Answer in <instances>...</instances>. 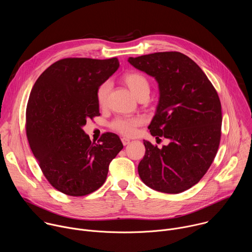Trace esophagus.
I'll return each mask as SVG.
<instances>
[{"instance_id":"34e87169","label":"esophagus","mask_w":252,"mask_h":252,"mask_svg":"<svg viewBox=\"0 0 252 252\" xmlns=\"http://www.w3.org/2000/svg\"><path fill=\"white\" fill-rule=\"evenodd\" d=\"M122 142H123V144L126 146V145H127V144L130 142V139L124 137V138H122Z\"/></svg>"}]
</instances>
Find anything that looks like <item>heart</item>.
I'll use <instances>...</instances> for the list:
<instances>
[{"label": "heart", "mask_w": 252, "mask_h": 252, "mask_svg": "<svg viewBox=\"0 0 252 252\" xmlns=\"http://www.w3.org/2000/svg\"><path fill=\"white\" fill-rule=\"evenodd\" d=\"M123 81L136 98H139L142 95H148L149 83L144 75L138 72H129L124 75ZM110 90L111 83L109 81L102 83L99 86L97 90V101L99 106L104 107L106 105ZM142 124L143 121L141 118H118L111 124V127L123 135L131 136L136 132V128Z\"/></svg>", "instance_id": "obj_1"}]
</instances>
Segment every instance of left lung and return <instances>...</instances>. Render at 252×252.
<instances>
[{"label":"left lung","instance_id":"8db88e82","mask_svg":"<svg viewBox=\"0 0 252 252\" xmlns=\"http://www.w3.org/2000/svg\"><path fill=\"white\" fill-rule=\"evenodd\" d=\"M127 61L156 80L159 100L148 128L156 138L169 139L162 148L143 140L139 177L158 192H184L202 179L216 157L222 121L218 93L203 70L183 53L156 52Z\"/></svg>","mask_w":252,"mask_h":252}]
</instances>
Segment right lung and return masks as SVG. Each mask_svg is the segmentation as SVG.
Returning <instances> with one entry per match:
<instances>
[{"instance_id": "add662e5", "label": "right lung", "mask_w": 252, "mask_h": 252, "mask_svg": "<svg viewBox=\"0 0 252 252\" xmlns=\"http://www.w3.org/2000/svg\"><path fill=\"white\" fill-rule=\"evenodd\" d=\"M120 67L118 58H65L36 80L27 107V136L48 182L68 196H86L106 181L124 145L112 132L92 142L83 130L100 116L97 90Z\"/></svg>"}]
</instances>
